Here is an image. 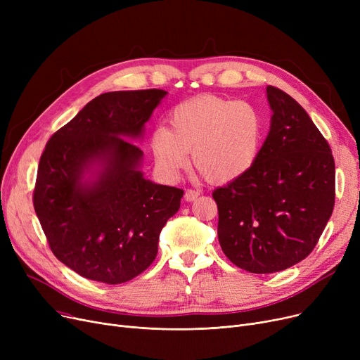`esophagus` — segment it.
Masks as SVG:
<instances>
[{
  "instance_id": "1",
  "label": "esophagus",
  "mask_w": 360,
  "mask_h": 360,
  "mask_svg": "<svg viewBox=\"0 0 360 360\" xmlns=\"http://www.w3.org/2000/svg\"><path fill=\"white\" fill-rule=\"evenodd\" d=\"M200 195V191L198 190H191V188H190V190H186L185 191V200L186 201H194L197 197Z\"/></svg>"
}]
</instances>
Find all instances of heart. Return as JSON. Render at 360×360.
<instances>
[{"label": "heart", "mask_w": 360, "mask_h": 360, "mask_svg": "<svg viewBox=\"0 0 360 360\" xmlns=\"http://www.w3.org/2000/svg\"><path fill=\"white\" fill-rule=\"evenodd\" d=\"M264 136L261 112L248 102L197 96L174 108L169 128L150 136V148L162 174L174 178L188 163L210 182L240 178L255 165Z\"/></svg>", "instance_id": "b5f03b06"}]
</instances>
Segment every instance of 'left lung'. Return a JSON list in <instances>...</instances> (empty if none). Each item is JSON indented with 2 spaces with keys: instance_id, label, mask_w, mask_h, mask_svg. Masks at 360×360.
Here are the masks:
<instances>
[{
  "instance_id": "8db88e82",
  "label": "left lung",
  "mask_w": 360,
  "mask_h": 360,
  "mask_svg": "<svg viewBox=\"0 0 360 360\" xmlns=\"http://www.w3.org/2000/svg\"><path fill=\"white\" fill-rule=\"evenodd\" d=\"M267 99L271 124L255 165L213 193L224 255L255 274L305 259L335 200V165L327 140L288 93L269 86Z\"/></svg>"
}]
</instances>
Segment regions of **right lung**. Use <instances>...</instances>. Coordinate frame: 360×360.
I'll use <instances>...</instances> for the list:
<instances>
[{
  "instance_id": "obj_1",
  "label": "right lung",
  "mask_w": 360,
  "mask_h": 360,
  "mask_svg": "<svg viewBox=\"0 0 360 360\" xmlns=\"http://www.w3.org/2000/svg\"><path fill=\"white\" fill-rule=\"evenodd\" d=\"M166 94L103 93L55 132L41 156L36 216L53 255L89 280L120 285L141 274L179 210L184 191L146 179L143 151L128 141L143 136Z\"/></svg>"
}]
</instances>
